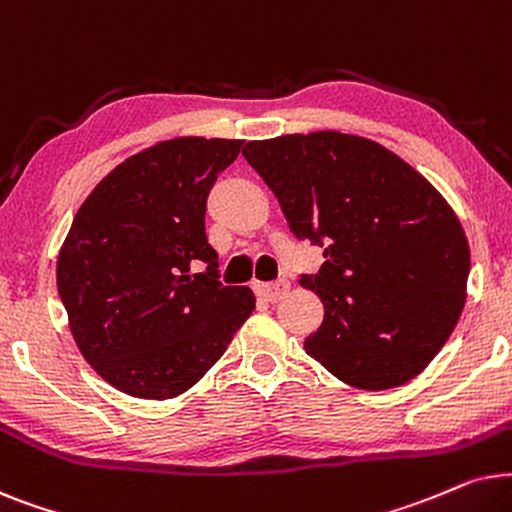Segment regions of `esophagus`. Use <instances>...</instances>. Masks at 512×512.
<instances>
[{
    "label": "esophagus",
    "mask_w": 512,
    "mask_h": 512,
    "mask_svg": "<svg viewBox=\"0 0 512 512\" xmlns=\"http://www.w3.org/2000/svg\"><path fill=\"white\" fill-rule=\"evenodd\" d=\"M288 290H290V283H288V281H276V283L255 285L257 297L267 299V302H278V299H283L285 295H288Z\"/></svg>",
    "instance_id": "esophagus-1"
}]
</instances>
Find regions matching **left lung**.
I'll return each mask as SVG.
<instances>
[{
  "mask_svg": "<svg viewBox=\"0 0 512 512\" xmlns=\"http://www.w3.org/2000/svg\"><path fill=\"white\" fill-rule=\"evenodd\" d=\"M243 156L276 194L290 231L323 248L302 288L323 302L304 349L363 391L424 372L466 304L468 238L424 175L379 142L339 131L252 140Z\"/></svg>",
  "mask_w": 512,
  "mask_h": 512,
  "instance_id": "left-lung-1",
  "label": "left lung"
}]
</instances>
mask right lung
I'll list each match as a JSON object with an SVG mask.
<instances>
[{"label":"right lung","mask_w":512,"mask_h":512,"mask_svg":"<svg viewBox=\"0 0 512 512\" xmlns=\"http://www.w3.org/2000/svg\"><path fill=\"white\" fill-rule=\"evenodd\" d=\"M243 140L173 138L128 156L74 215L58 295L86 363L133 398L168 400L213 367L255 309L217 281L206 201ZM194 266H203L192 275Z\"/></svg>","instance_id":"add662e5"}]
</instances>
